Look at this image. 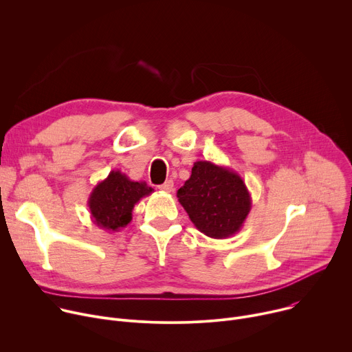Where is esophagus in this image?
<instances>
[{
    "label": "esophagus",
    "mask_w": 352,
    "mask_h": 352,
    "mask_svg": "<svg viewBox=\"0 0 352 352\" xmlns=\"http://www.w3.org/2000/svg\"><path fill=\"white\" fill-rule=\"evenodd\" d=\"M159 189H160V190H163V192L170 193V192H173V189H174V182H173L171 179H168V181H166L163 185H160V186H159Z\"/></svg>",
    "instance_id": "obj_1"
}]
</instances>
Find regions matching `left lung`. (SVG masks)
Instances as JSON below:
<instances>
[{"label":"left lung","instance_id":"obj_1","mask_svg":"<svg viewBox=\"0 0 352 352\" xmlns=\"http://www.w3.org/2000/svg\"><path fill=\"white\" fill-rule=\"evenodd\" d=\"M177 197L195 227L214 239L236 234L252 208L241 175L206 160L193 164Z\"/></svg>","mask_w":352,"mask_h":352}]
</instances>
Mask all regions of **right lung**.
<instances>
[{
	"instance_id": "1",
	"label": "right lung",
	"mask_w": 352,
	"mask_h": 352,
	"mask_svg": "<svg viewBox=\"0 0 352 352\" xmlns=\"http://www.w3.org/2000/svg\"><path fill=\"white\" fill-rule=\"evenodd\" d=\"M152 192L153 188L144 181H132L120 170H113L89 196L91 221L109 232L120 231L131 223L135 205Z\"/></svg>"
}]
</instances>
